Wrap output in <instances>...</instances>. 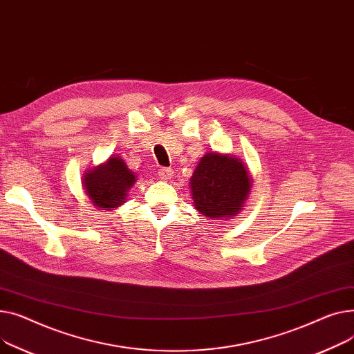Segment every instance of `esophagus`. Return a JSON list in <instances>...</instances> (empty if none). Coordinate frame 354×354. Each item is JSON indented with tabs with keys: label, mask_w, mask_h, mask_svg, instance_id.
I'll return each mask as SVG.
<instances>
[{
	"label": "esophagus",
	"mask_w": 354,
	"mask_h": 354,
	"mask_svg": "<svg viewBox=\"0 0 354 354\" xmlns=\"http://www.w3.org/2000/svg\"><path fill=\"white\" fill-rule=\"evenodd\" d=\"M173 174H174V171H173L171 169L161 167V169L158 170V176H160V178H161V180H164V181H169V180H171V178H173Z\"/></svg>",
	"instance_id": "34e87169"
}]
</instances>
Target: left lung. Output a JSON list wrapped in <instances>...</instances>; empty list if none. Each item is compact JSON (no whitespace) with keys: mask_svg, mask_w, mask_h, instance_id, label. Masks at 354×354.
<instances>
[{"mask_svg":"<svg viewBox=\"0 0 354 354\" xmlns=\"http://www.w3.org/2000/svg\"><path fill=\"white\" fill-rule=\"evenodd\" d=\"M247 165L233 154L205 153L190 178L193 205L203 217L227 220L237 216L252 193Z\"/></svg>","mask_w":354,"mask_h":354,"instance_id":"8db88e82","label":"left lung"}]
</instances>
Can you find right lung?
Wrapping results in <instances>:
<instances>
[{"label": "right lung", "instance_id": "1", "mask_svg": "<svg viewBox=\"0 0 354 354\" xmlns=\"http://www.w3.org/2000/svg\"><path fill=\"white\" fill-rule=\"evenodd\" d=\"M137 176L120 156H111L82 174V189L97 210L111 212L126 203Z\"/></svg>", "mask_w": 354, "mask_h": 354}]
</instances>
